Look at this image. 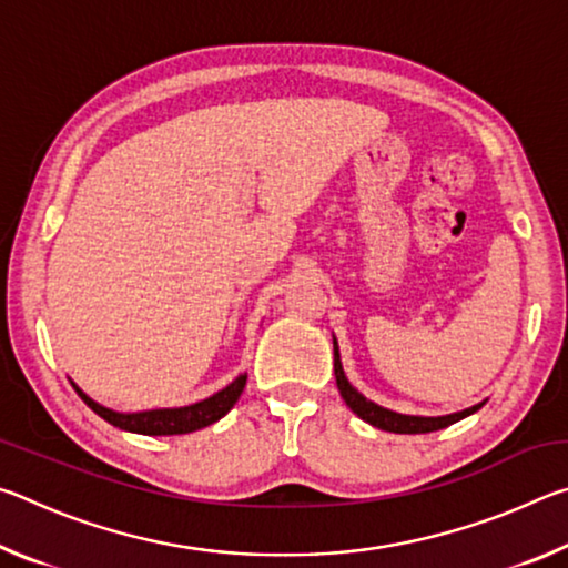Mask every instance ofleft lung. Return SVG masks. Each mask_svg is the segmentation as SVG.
Here are the masks:
<instances>
[{
    "label": "left lung",
    "instance_id": "obj_1",
    "mask_svg": "<svg viewBox=\"0 0 568 568\" xmlns=\"http://www.w3.org/2000/svg\"><path fill=\"white\" fill-rule=\"evenodd\" d=\"M333 355H335V363H333L335 383H338V390L345 400V406H348L355 416L363 418L365 423H371V426H376L381 430H388V434H430V430H440V428L450 426V423L470 416V413H476L486 403V400L476 403V406L458 410V413H448V416H406V413H396V410L378 406V403H373L365 396H361V393L351 386L348 378H345V373H343L338 343H335V338H333Z\"/></svg>",
    "mask_w": 568,
    "mask_h": 568
}]
</instances>
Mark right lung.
<instances>
[{
    "instance_id": "1",
    "label": "right lung",
    "mask_w": 568,
    "mask_h": 568,
    "mask_svg": "<svg viewBox=\"0 0 568 568\" xmlns=\"http://www.w3.org/2000/svg\"><path fill=\"white\" fill-rule=\"evenodd\" d=\"M247 376H237L227 388L217 390L215 396H210L200 403H192V406H182V408H158V410H142V413H118L112 408H104L100 403H94L88 393H82L74 386V390L80 393V398L88 403V406L98 413L100 418H104L112 426H118L122 430H130V434H142V436H182V434H192V430H200L210 426L225 416V413L235 406L240 393L245 388Z\"/></svg>"
}]
</instances>
